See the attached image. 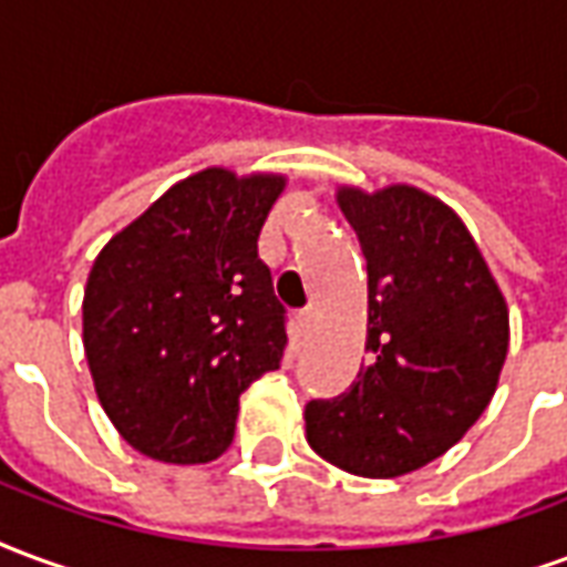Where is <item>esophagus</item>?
<instances>
[{
	"mask_svg": "<svg viewBox=\"0 0 567 567\" xmlns=\"http://www.w3.org/2000/svg\"><path fill=\"white\" fill-rule=\"evenodd\" d=\"M313 317H317V313H313V308H305V311H299V329H301V332H308V329H311Z\"/></svg>",
	"mask_w": 567,
	"mask_h": 567,
	"instance_id": "obj_1",
	"label": "esophagus"
}]
</instances>
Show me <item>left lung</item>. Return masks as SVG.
<instances>
[{"label": "left lung", "instance_id": "1", "mask_svg": "<svg viewBox=\"0 0 567 567\" xmlns=\"http://www.w3.org/2000/svg\"><path fill=\"white\" fill-rule=\"evenodd\" d=\"M369 268V359L350 390L308 402L317 456L357 477H402L444 456L493 402L507 301L441 198L411 184L338 187Z\"/></svg>", "mask_w": 567, "mask_h": 567}]
</instances>
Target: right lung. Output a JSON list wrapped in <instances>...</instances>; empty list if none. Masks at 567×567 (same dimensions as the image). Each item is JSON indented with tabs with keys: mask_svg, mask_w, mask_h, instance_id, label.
I'll list each match as a JSON object with an SVG mask.
<instances>
[{
	"mask_svg": "<svg viewBox=\"0 0 567 567\" xmlns=\"http://www.w3.org/2000/svg\"><path fill=\"white\" fill-rule=\"evenodd\" d=\"M287 177L210 165L123 226L90 268L84 353L126 444L198 465L233 444L241 392L287 347L259 233Z\"/></svg>",
	"mask_w": 567,
	"mask_h": 567,
	"instance_id": "obj_1",
	"label": "right lung"
}]
</instances>
